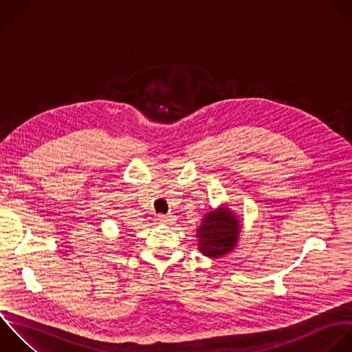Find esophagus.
Segmentation results:
<instances>
[{
	"label": "esophagus",
	"instance_id": "1",
	"mask_svg": "<svg viewBox=\"0 0 352 352\" xmlns=\"http://www.w3.org/2000/svg\"><path fill=\"white\" fill-rule=\"evenodd\" d=\"M173 216H170V214H160L158 216V221L161 223V224H172L173 223Z\"/></svg>",
	"mask_w": 352,
	"mask_h": 352
}]
</instances>
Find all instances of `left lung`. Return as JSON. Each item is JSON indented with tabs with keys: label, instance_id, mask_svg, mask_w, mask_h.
<instances>
[{
	"label": "left lung",
	"instance_id": "obj_1",
	"mask_svg": "<svg viewBox=\"0 0 352 352\" xmlns=\"http://www.w3.org/2000/svg\"><path fill=\"white\" fill-rule=\"evenodd\" d=\"M199 250L209 257H220L236 245L239 224L228 209L210 210L202 220L198 231Z\"/></svg>",
	"mask_w": 352,
	"mask_h": 352
}]
</instances>
